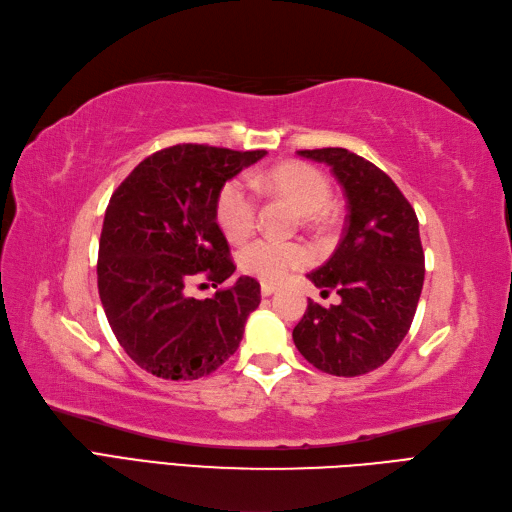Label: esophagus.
Segmentation results:
<instances>
[{
  "mask_svg": "<svg viewBox=\"0 0 512 512\" xmlns=\"http://www.w3.org/2000/svg\"><path fill=\"white\" fill-rule=\"evenodd\" d=\"M277 292V286L275 284H269V281H262L260 284V294L262 296H271V294H275Z\"/></svg>",
  "mask_w": 512,
  "mask_h": 512,
  "instance_id": "esophagus-1",
  "label": "esophagus"
}]
</instances>
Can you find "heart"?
Returning <instances> with one entry per match:
<instances>
[{
	"label": "heart",
	"mask_w": 512,
	"mask_h": 512,
	"mask_svg": "<svg viewBox=\"0 0 512 512\" xmlns=\"http://www.w3.org/2000/svg\"><path fill=\"white\" fill-rule=\"evenodd\" d=\"M254 188L267 195L288 199L307 224L320 222L324 209L332 199V188L326 175L305 163H284L264 173L252 175ZM258 201L248 180H228L216 197V220L222 233L231 241L248 237L256 226ZM309 252L296 241H281L273 237H260L245 245L239 252V264L245 273L264 281H279L290 271L305 267Z\"/></svg>",
	"instance_id": "obj_1"
}]
</instances>
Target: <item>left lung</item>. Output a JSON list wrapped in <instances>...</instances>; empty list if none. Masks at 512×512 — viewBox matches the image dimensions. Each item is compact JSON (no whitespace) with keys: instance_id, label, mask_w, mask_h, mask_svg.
I'll return each instance as SVG.
<instances>
[{"instance_id":"obj_1","label":"left lung","mask_w":512,"mask_h":512,"mask_svg":"<svg viewBox=\"0 0 512 512\" xmlns=\"http://www.w3.org/2000/svg\"><path fill=\"white\" fill-rule=\"evenodd\" d=\"M326 163L347 197L334 254L307 277L339 305L309 301L292 330L296 349L328 375L358 377L390 360L407 337L424 288V248L415 209L387 173L345 148L298 150Z\"/></svg>"}]
</instances>
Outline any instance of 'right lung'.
Masks as SVG:
<instances>
[{
  "label": "right lung",
  "mask_w": 512,
  "mask_h": 512,
  "mask_svg": "<svg viewBox=\"0 0 512 512\" xmlns=\"http://www.w3.org/2000/svg\"><path fill=\"white\" fill-rule=\"evenodd\" d=\"M264 154L178 144L144 158L114 190L99 239V298L118 343L148 373L192 381L237 351L260 305L258 281L239 277L203 301L188 290L201 279L218 288L235 273L216 197Z\"/></svg>",
  "instance_id": "1"
}]
</instances>
